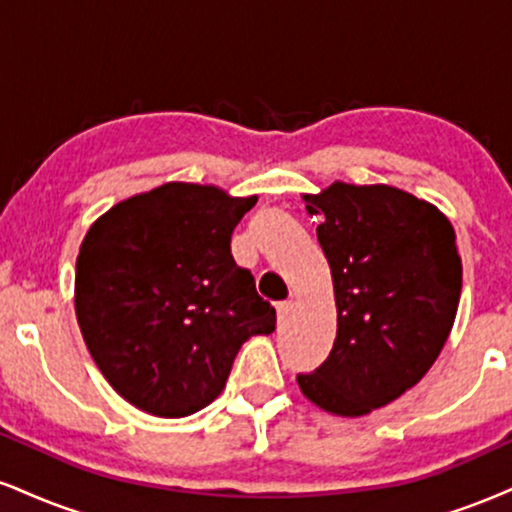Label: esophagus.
I'll list each match as a JSON object with an SVG mask.
<instances>
[{
	"mask_svg": "<svg viewBox=\"0 0 512 512\" xmlns=\"http://www.w3.org/2000/svg\"><path fill=\"white\" fill-rule=\"evenodd\" d=\"M293 305L291 303H279L276 305V317H279V322H286L288 315H291Z\"/></svg>",
	"mask_w": 512,
	"mask_h": 512,
	"instance_id": "1",
	"label": "esophagus"
}]
</instances>
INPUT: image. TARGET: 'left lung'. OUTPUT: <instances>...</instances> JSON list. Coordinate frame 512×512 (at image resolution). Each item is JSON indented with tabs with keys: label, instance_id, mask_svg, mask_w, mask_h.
Listing matches in <instances>:
<instances>
[{
	"label": "left lung",
	"instance_id": "1",
	"mask_svg": "<svg viewBox=\"0 0 512 512\" xmlns=\"http://www.w3.org/2000/svg\"><path fill=\"white\" fill-rule=\"evenodd\" d=\"M303 200L322 217L336 338L298 386L331 415H369L410 391L446 346L463 288L453 224L432 202L386 183L334 181Z\"/></svg>",
	"mask_w": 512,
	"mask_h": 512
}]
</instances>
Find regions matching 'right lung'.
Segmentation results:
<instances>
[{"label":"right lung","instance_id":"obj_1","mask_svg":"<svg viewBox=\"0 0 512 512\" xmlns=\"http://www.w3.org/2000/svg\"><path fill=\"white\" fill-rule=\"evenodd\" d=\"M257 195L171 181L92 221L76 260V317L92 360L123 400L186 417L224 391L233 357L276 329L274 307L231 255Z\"/></svg>","mask_w":512,"mask_h":512}]
</instances>
